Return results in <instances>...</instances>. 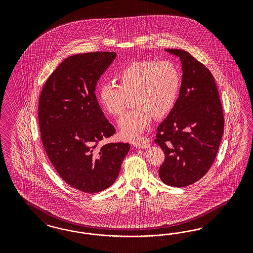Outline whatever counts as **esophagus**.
<instances>
[{"label": "esophagus", "instance_id": "34e87169", "mask_svg": "<svg viewBox=\"0 0 253 253\" xmlns=\"http://www.w3.org/2000/svg\"><path fill=\"white\" fill-rule=\"evenodd\" d=\"M133 146H135V147H138V148H146V147H148V146H150V144L144 142V141H135L133 143Z\"/></svg>", "mask_w": 253, "mask_h": 253}]
</instances>
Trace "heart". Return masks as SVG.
<instances>
[{"label": "heart", "mask_w": 253, "mask_h": 253, "mask_svg": "<svg viewBox=\"0 0 253 253\" xmlns=\"http://www.w3.org/2000/svg\"><path fill=\"white\" fill-rule=\"evenodd\" d=\"M116 80L119 85H100V104L109 115H123L128 97L132 95V108L120 121L122 134L126 139H137L146 130L152 118L169 115L176 104L181 74L170 60H140L121 69Z\"/></svg>", "instance_id": "1"}]
</instances>
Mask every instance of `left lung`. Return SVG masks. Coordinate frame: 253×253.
I'll return each mask as SVG.
<instances>
[{"label": "left lung", "instance_id": "left-lung-1", "mask_svg": "<svg viewBox=\"0 0 253 253\" xmlns=\"http://www.w3.org/2000/svg\"><path fill=\"white\" fill-rule=\"evenodd\" d=\"M180 57L183 80L176 104L156 132L164 151L161 181L184 187L204 176L214 162L224 130L222 103L211 71L184 50L166 49Z\"/></svg>", "mask_w": 253, "mask_h": 253}]
</instances>
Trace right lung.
Returning <instances> with one entry per match:
<instances>
[{
    "label": "right lung",
    "instance_id": "right-lung-1",
    "mask_svg": "<svg viewBox=\"0 0 253 253\" xmlns=\"http://www.w3.org/2000/svg\"><path fill=\"white\" fill-rule=\"evenodd\" d=\"M116 53L69 56L47 79L39 99L41 139L62 179L77 190L94 194L114 184L128 143L101 142L115 134L95 96L100 76Z\"/></svg>",
    "mask_w": 253,
    "mask_h": 253
}]
</instances>
